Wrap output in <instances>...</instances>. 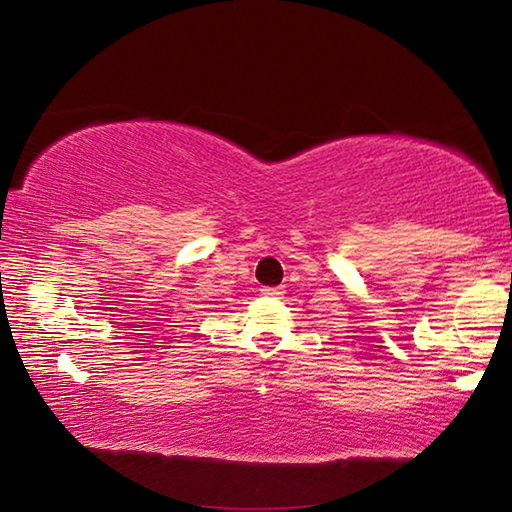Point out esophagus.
<instances>
[{"mask_svg":"<svg viewBox=\"0 0 512 512\" xmlns=\"http://www.w3.org/2000/svg\"><path fill=\"white\" fill-rule=\"evenodd\" d=\"M262 296L266 298H282L284 296V287H264Z\"/></svg>","mask_w":512,"mask_h":512,"instance_id":"34e87169","label":"esophagus"}]
</instances>
